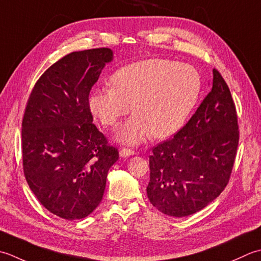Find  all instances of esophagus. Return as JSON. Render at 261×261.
Returning a JSON list of instances; mask_svg holds the SVG:
<instances>
[{"label": "esophagus", "instance_id": "obj_1", "mask_svg": "<svg viewBox=\"0 0 261 261\" xmlns=\"http://www.w3.org/2000/svg\"><path fill=\"white\" fill-rule=\"evenodd\" d=\"M134 154H136V152L134 150H130V148L124 147V148H121V150H120V156L121 158L130 156V155H134Z\"/></svg>", "mask_w": 261, "mask_h": 261}]
</instances>
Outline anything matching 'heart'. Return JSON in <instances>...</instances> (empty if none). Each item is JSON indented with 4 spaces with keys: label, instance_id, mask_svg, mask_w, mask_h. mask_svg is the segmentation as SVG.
<instances>
[{
    "label": "heart",
    "instance_id": "1",
    "mask_svg": "<svg viewBox=\"0 0 261 261\" xmlns=\"http://www.w3.org/2000/svg\"><path fill=\"white\" fill-rule=\"evenodd\" d=\"M113 87L94 89L89 107L106 127H116L129 113L135 115L119 129L118 140L137 144L148 135L174 134L187 119L200 91V76L188 64L151 58L128 64L111 76Z\"/></svg>",
    "mask_w": 261,
    "mask_h": 261
}]
</instances>
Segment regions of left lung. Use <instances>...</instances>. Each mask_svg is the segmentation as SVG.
<instances>
[{"mask_svg":"<svg viewBox=\"0 0 261 261\" xmlns=\"http://www.w3.org/2000/svg\"><path fill=\"white\" fill-rule=\"evenodd\" d=\"M239 134L234 101L214 68L211 91L188 123L152 148L146 188L152 205L174 217L203 210L228 184Z\"/></svg>","mask_w":261,"mask_h":261,"instance_id":"8db88e82","label":"left lung"}]
</instances>
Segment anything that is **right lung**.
<instances>
[{
    "mask_svg": "<svg viewBox=\"0 0 261 261\" xmlns=\"http://www.w3.org/2000/svg\"><path fill=\"white\" fill-rule=\"evenodd\" d=\"M109 48L73 51L47 68L27 101L22 119V167L39 203L68 221L97 208L110 167L119 153L92 123L89 94Z\"/></svg>",
    "mask_w": 261,
    "mask_h": 261,
    "instance_id": "add662e5",
    "label": "right lung"
}]
</instances>
